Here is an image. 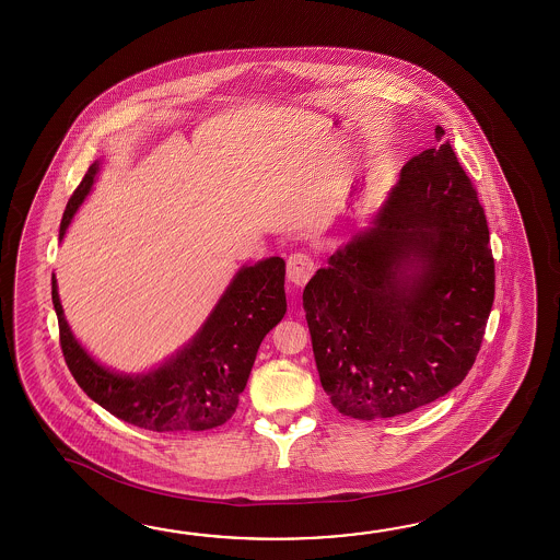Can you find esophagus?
<instances>
[{
    "label": "esophagus",
    "instance_id": "1",
    "mask_svg": "<svg viewBox=\"0 0 560 560\" xmlns=\"http://www.w3.org/2000/svg\"><path fill=\"white\" fill-rule=\"evenodd\" d=\"M312 275H314V260L310 258L308 254L298 252L288 258L285 276H288V282L294 288H304Z\"/></svg>",
    "mask_w": 560,
    "mask_h": 560
}]
</instances>
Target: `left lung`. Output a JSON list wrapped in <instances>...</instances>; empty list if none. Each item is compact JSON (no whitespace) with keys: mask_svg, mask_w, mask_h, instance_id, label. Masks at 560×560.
<instances>
[{"mask_svg":"<svg viewBox=\"0 0 560 560\" xmlns=\"http://www.w3.org/2000/svg\"><path fill=\"white\" fill-rule=\"evenodd\" d=\"M402 167L376 226L304 288L322 388L358 420L400 417L451 393L475 364L494 302L478 191L444 140Z\"/></svg>","mask_w":560,"mask_h":560,"instance_id":"left-lung-1","label":"left lung"}]
</instances>
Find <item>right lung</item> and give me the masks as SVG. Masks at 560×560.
<instances>
[{
	"instance_id": "1",
	"label": "right lung",
	"mask_w": 560,
	"mask_h": 560,
	"mask_svg": "<svg viewBox=\"0 0 560 560\" xmlns=\"http://www.w3.org/2000/svg\"><path fill=\"white\" fill-rule=\"evenodd\" d=\"M95 172L97 164L88 167L68 200L61 215L60 240L92 188ZM284 276L285 262L278 256L242 268L190 345L164 366L142 376L109 372L85 354L63 318L56 278H51V302L58 314L66 364L94 402L138 429H215L236 412L264 336L284 318Z\"/></svg>"
}]
</instances>
